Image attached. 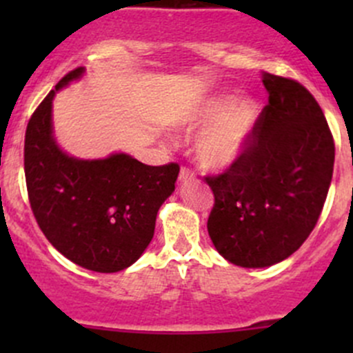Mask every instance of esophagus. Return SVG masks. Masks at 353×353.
I'll use <instances>...</instances> for the list:
<instances>
[{
	"mask_svg": "<svg viewBox=\"0 0 353 353\" xmlns=\"http://www.w3.org/2000/svg\"><path fill=\"white\" fill-rule=\"evenodd\" d=\"M191 181H196V176H194L193 170L183 167V169H181V172H179V183L186 184V183H191Z\"/></svg>",
	"mask_w": 353,
	"mask_h": 353,
	"instance_id": "34e87169",
	"label": "esophagus"
}]
</instances>
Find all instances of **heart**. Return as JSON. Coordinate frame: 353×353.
Instances as JSON below:
<instances>
[{
  "instance_id": "heart-1",
  "label": "heart",
  "mask_w": 353,
  "mask_h": 353,
  "mask_svg": "<svg viewBox=\"0 0 353 353\" xmlns=\"http://www.w3.org/2000/svg\"><path fill=\"white\" fill-rule=\"evenodd\" d=\"M259 108L236 94H215L184 109L177 124L186 131L203 128L194 140V155L208 170H225L243 157L256 130Z\"/></svg>"
}]
</instances>
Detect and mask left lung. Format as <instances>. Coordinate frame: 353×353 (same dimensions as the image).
<instances>
[{
  "instance_id": "8db88e82",
  "label": "left lung",
  "mask_w": 353,
  "mask_h": 353,
  "mask_svg": "<svg viewBox=\"0 0 353 353\" xmlns=\"http://www.w3.org/2000/svg\"><path fill=\"white\" fill-rule=\"evenodd\" d=\"M263 85L268 105L243 157L206 177L215 196L210 239L243 268L276 265L301 248L321 215L334 163L328 123L307 88L272 73H263Z\"/></svg>"
}]
</instances>
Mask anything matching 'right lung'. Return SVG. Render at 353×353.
<instances>
[{
	"label": "right lung",
	"instance_id": "obj_1",
	"mask_svg": "<svg viewBox=\"0 0 353 353\" xmlns=\"http://www.w3.org/2000/svg\"><path fill=\"white\" fill-rule=\"evenodd\" d=\"M77 68L41 102L25 131V179L39 227L81 268L116 273L150 244L159 208L176 190L177 163L145 165L128 154L85 160L68 155L52 126L56 92L80 80Z\"/></svg>",
	"mask_w": 353,
	"mask_h": 353
}]
</instances>
